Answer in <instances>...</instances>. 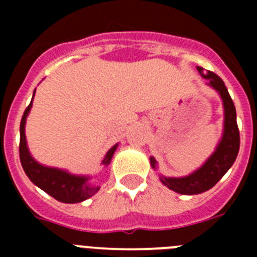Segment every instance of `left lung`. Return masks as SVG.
<instances>
[{"label": "left lung", "mask_w": 257, "mask_h": 257, "mask_svg": "<svg viewBox=\"0 0 257 257\" xmlns=\"http://www.w3.org/2000/svg\"><path fill=\"white\" fill-rule=\"evenodd\" d=\"M197 69L203 78L207 79V85L212 87L221 97L222 108H224V128H222L221 139L215 152L196 171L181 178H169L158 174L163 185L179 194H187V196L199 194L211 189L233 166L239 151L237 113L228 88L225 87V83L219 76L210 70H205L201 67H197ZM151 165L154 170H157L158 163L154 157H151Z\"/></svg>", "instance_id": "obj_1"}]
</instances>
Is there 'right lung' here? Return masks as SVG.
I'll return each mask as SVG.
<instances>
[{"label": "right lung", "mask_w": 257, "mask_h": 257, "mask_svg": "<svg viewBox=\"0 0 257 257\" xmlns=\"http://www.w3.org/2000/svg\"><path fill=\"white\" fill-rule=\"evenodd\" d=\"M33 96H35V92H33ZM32 101H33V97H32ZM32 101L27 106L26 112L22 117V122H20L19 153L23 170H24V172H26L32 183L37 185L44 192H46L49 196L54 197L56 201L63 202V203H78V202L86 201L100 189V187L90 184V181H88L90 176L73 175L65 171V170L41 165L40 162H37L32 157L28 145H27L26 138V122L27 117L31 112ZM117 147L118 144L113 145L112 148L106 152L101 165L106 167L110 163Z\"/></svg>", "instance_id": "right-lung-1"}]
</instances>
